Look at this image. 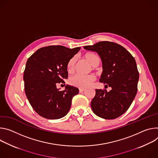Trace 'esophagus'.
Masks as SVG:
<instances>
[{
    "label": "esophagus",
    "mask_w": 158,
    "mask_h": 158,
    "mask_svg": "<svg viewBox=\"0 0 158 158\" xmlns=\"http://www.w3.org/2000/svg\"><path fill=\"white\" fill-rule=\"evenodd\" d=\"M83 91H85V89H79V92H80V93H81V92H83Z\"/></svg>",
    "instance_id": "1"
}]
</instances>
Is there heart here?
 Segmentation results:
<instances>
[{
	"label": "heart",
	"mask_w": 158,
	"mask_h": 158,
	"mask_svg": "<svg viewBox=\"0 0 158 158\" xmlns=\"http://www.w3.org/2000/svg\"><path fill=\"white\" fill-rule=\"evenodd\" d=\"M83 58L88 61L91 66L94 67H97L99 65L100 63V57L94 53V52H86L83 55ZM77 60L75 57L70 59L67 64V71L69 73H72L74 72L75 69ZM95 80V77L94 75H80L77 74L72 77L69 79V83L72 85L78 87L80 89L86 88V87L91 85V84Z\"/></svg>",
	"instance_id": "b5f03b06"
}]
</instances>
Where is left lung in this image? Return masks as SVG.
<instances>
[{
  "mask_svg": "<svg viewBox=\"0 0 158 158\" xmlns=\"http://www.w3.org/2000/svg\"><path fill=\"white\" fill-rule=\"evenodd\" d=\"M83 48L99 55L103 65L100 82L105 88H112L109 92L95 90L92 110L101 118H116L128 110L136 95L139 74L135 60L126 48L114 42L100 41Z\"/></svg>",
  "mask_w": 158,
  "mask_h": 158,
  "instance_id": "obj_1",
  "label": "left lung"
}]
</instances>
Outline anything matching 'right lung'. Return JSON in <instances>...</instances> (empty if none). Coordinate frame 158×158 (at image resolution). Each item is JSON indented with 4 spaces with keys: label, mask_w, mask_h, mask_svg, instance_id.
Returning a JSON list of instances; mask_svg holds the SVG:
<instances>
[{
    "label": "right lung",
    "mask_w": 158,
    "mask_h": 158,
    "mask_svg": "<svg viewBox=\"0 0 158 158\" xmlns=\"http://www.w3.org/2000/svg\"><path fill=\"white\" fill-rule=\"evenodd\" d=\"M80 48L69 49L61 45L45 46L28 58L23 76L24 90L31 106L40 116L58 119L69 112L72 98L79 90L66 85L65 90L60 91L56 86L65 83L68 62Z\"/></svg>",
    "instance_id": "1"
}]
</instances>
